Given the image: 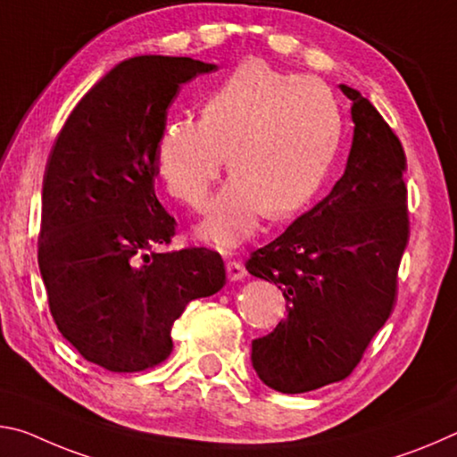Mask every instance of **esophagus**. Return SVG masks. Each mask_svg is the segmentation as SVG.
I'll list each match as a JSON object with an SVG mask.
<instances>
[{"label":"esophagus","instance_id":"1","mask_svg":"<svg viewBox=\"0 0 457 457\" xmlns=\"http://www.w3.org/2000/svg\"><path fill=\"white\" fill-rule=\"evenodd\" d=\"M227 275H228V281H241L245 279L246 269L241 261H227Z\"/></svg>","mask_w":457,"mask_h":457}]
</instances>
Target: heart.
Masks as SVG:
<instances>
[{"mask_svg":"<svg viewBox=\"0 0 457 457\" xmlns=\"http://www.w3.org/2000/svg\"><path fill=\"white\" fill-rule=\"evenodd\" d=\"M340 139L342 113L324 80L245 60L208 93L200 119L176 117L163 125L155 170L171 196L200 211L227 155L233 178L198 233L233 251L257 233L265 214L286 219L316 196Z\"/></svg>","mask_w":457,"mask_h":457,"instance_id":"obj_1","label":"heart"}]
</instances>
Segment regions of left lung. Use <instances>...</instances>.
Masks as SVG:
<instances>
[{
    "mask_svg": "<svg viewBox=\"0 0 457 457\" xmlns=\"http://www.w3.org/2000/svg\"><path fill=\"white\" fill-rule=\"evenodd\" d=\"M353 147L332 192L255 251L246 271L287 299V318L253 340V369L295 395L346 378L397 299L409 243L405 152L369 99L348 85Z\"/></svg>",
    "mask_w": 457,
    "mask_h": 457,
    "instance_id": "obj_1",
    "label": "left lung"
}]
</instances>
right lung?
I'll list each match as a JSON object with an SVG mask.
<instances>
[{"label": "right lung", "instance_id": "right-lung-1", "mask_svg": "<svg viewBox=\"0 0 457 457\" xmlns=\"http://www.w3.org/2000/svg\"><path fill=\"white\" fill-rule=\"evenodd\" d=\"M219 69L188 56L119 62L79 101L42 184L38 265L60 334L111 372L166 361L192 299L227 283L219 253H163L176 220L155 198V147L184 82Z\"/></svg>", "mask_w": 457, "mask_h": 457}]
</instances>
